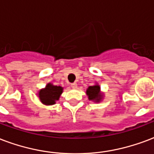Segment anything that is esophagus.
<instances>
[{
	"instance_id": "1",
	"label": "esophagus",
	"mask_w": 154,
	"mask_h": 154,
	"mask_svg": "<svg viewBox=\"0 0 154 154\" xmlns=\"http://www.w3.org/2000/svg\"><path fill=\"white\" fill-rule=\"evenodd\" d=\"M71 87L72 89H76L77 87V83H72V84H71Z\"/></svg>"
}]
</instances>
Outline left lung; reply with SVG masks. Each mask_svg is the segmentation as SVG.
I'll return each instance as SVG.
<instances>
[{
    "instance_id": "obj_1",
    "label": "left lung",
    "mask_w": 154,
    "mask_h": 154,
    "mask_svg": "<svg viewBox=\"0 0 154 154\" xmlns=\"http://www.w3.org/2000/svg\"><path fill=\"white\" fill-rule=\"evenodd\" d=\"M86 95L89 100L94 101V103H100L103 98V94L100 91V86L98 83L86 89Z\"/></svg>"
}]
</instances>
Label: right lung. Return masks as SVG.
<instances>
[{
    "label": "right lung",
    "instance_id": "add662e5",
    "mask_svg": "<svg viewBox=\"0 0 154 154\" xmlns=\"http://www.w3.org/2000/svg\"><path fill=\"white\" fill-rule=\"evenodd\" d=\"M63 88L60 86H54L52 83H48L45 88L38 91L37 95L40 101L45 105H53L60 100Z\"/></svg>",
    "mask_w": 154,
    "mask_h": 154
}]
</instances>
